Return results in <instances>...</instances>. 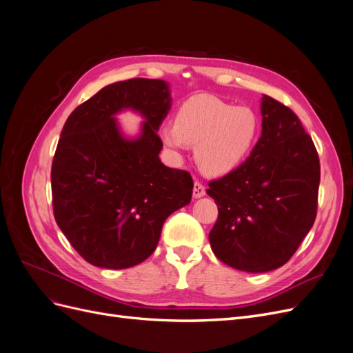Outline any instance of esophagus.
<instances>
[{
    "instance_id": "34e87169",
    "label": "esophagus",
    "mask_w": 353,
    "mask_h": 353,
    "mask_svg": "<svg viewBox=\"0 0 353 353\" xmlns=\"http://www.w3.org/2000/svg\"><path fill=\"white\" fill-rule=\"evenodd\" d=\"M206 194V187L203 185L200 181H194V188H193V196L196 197V199H199V197H203Z\"/></svg>"
}]
</instances>
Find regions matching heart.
<instances>
[{
    "label": "heart",
    "instance_id": "b5f03b06",
    "mask_svg": "<svg viewBox=\"0 0 353 353\" xmlns=\"http://www.w3.org/2000/svg\"><path fill=\"white\" fill-rule=\"evenodd\" d=\"M258 134V121L248 108H234L212 95H194L181 105L175 123L162 128L172 150L196 144L200 168L210 175L227 174L248 156Z\"/></svg>",
    "mask_w": 353,
    "mask_h": 353
}]
</instances>
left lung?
Listing matches in <instances>:
<instances>
[{
	"label": "left lung",
	"instance_id": "8db88e82",
	"mask_svg": "<svg viewBox=\"0 0 353 353\" xmlns=\"http://www.w3.org/2000/svg\"><path fill=\"white\" fill-rule=\"evenodd\" d=\"M262 135L250 156L206 193L218 205L209 232L216 258L245 272L290 261L316 218L319 157L294 112L262 99Z\"/></svg>",
	"mask_w": 353,
	"mask_h": 353
}]
</instances>
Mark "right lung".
<instances>
[{"mask_svg": "<svg viewBox=\"0 0 353 353\" xmlns=\"http://www.w3.org/2000/svg\"><path fill=\"white\" fill-rule=\"evenodd\" d=\"M122 108L146 117L137 141L119 132L114 114ZM169 109L166 82L134 78L100 90L63 126L51 166L52 210L73 249L94 266L141 263L156 250L166 218L191 201V175L159 159L157 130Z\"/></svg>", "mask_w": 353, "mask_h": 353, "instance_id": "add662e5", "label": "right lung"}]
</instances>
